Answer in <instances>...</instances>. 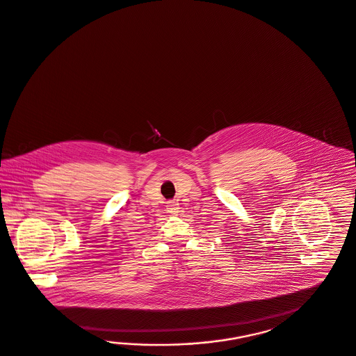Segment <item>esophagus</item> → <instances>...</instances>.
<instances>
[{
	"label": "esophagus",
	"instance_id": "34e87169",
	"mask_svg": "<svg viewBox=\"0 0 356 356\" xmlns=\"http://www.w3.org/2000/svg\"><path fill=\"white\" fill-rule=\"evenodd\" d=\"M167 212L168 213H177V210H179V207H177V203L173 202V201H170V202H167Z\"/></svg>",
	"mask_w": 356,
	"mask_h": 356
}]
</instances>
